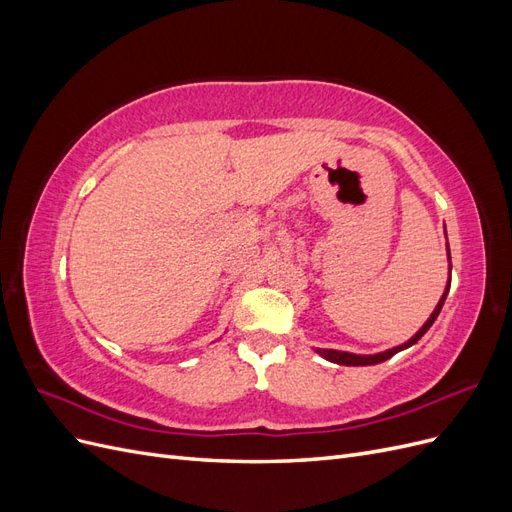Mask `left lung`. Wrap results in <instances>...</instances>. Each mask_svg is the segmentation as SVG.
Returning a JSON list of instances; mask_svg holds the SVG:
<instances>
[{
  "label": "left lung",
  "mask_w": 512,
  "mask_h": 512,
  "mask_svg": "<svg viewBox=\"0 0 512 512\" xmlns=\"http://www.w3.org/2000/svg\"><path fill=\"white\" fill-rule=\"evenodd\" d=\"M444 235H446V228H444ZM446 256H448V282H446V288H444V292H442V297H440L436 309H433L431 316L427 318V322L408 339V342H404L401 346L384 350V352H376V354H354V352H342V350H331V348H316V352L322 356V359H327V361H331V363L356 367V365H376V363H382V361H386V359H391L393 354H397V352H401V350H406V348L414 346V344L418 342V339H421V337L431 329V324L436 322V318H438V314H440V309H442V305H444L446 294H448V290H451V269H453V267H451V250H448V241H446Z\"/></svg>",
  "instance_id": "left-lung-1"
}]
</instances>
